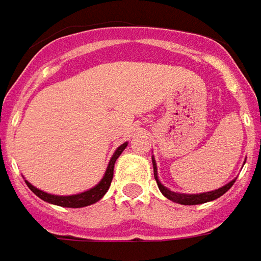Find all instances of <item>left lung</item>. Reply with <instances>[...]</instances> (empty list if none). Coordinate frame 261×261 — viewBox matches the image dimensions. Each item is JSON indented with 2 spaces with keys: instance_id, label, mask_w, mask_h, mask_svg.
Masks as SVG:
<instances>
[{
  "instance_id": "1",
  "label": "left lung",
  "mask_w": 261,
  "mask_h": 261,
  "mask_svg": "<svg viewBox=\"0 0 261 261\" xmlns=\"http://www.w3.org/2000/svg\"><path fill=\"white\" fill-rule=\"evenodd\" d=\"M152 163H153L154 179H156V183H158V186H159V190L162 192V195L165 196V197H168L169 200L179 203V204H202V203L212 202V200H215L217 197H220L222 195H224V193L233 186V183H234V180H231V182L227 183V185H224L223 188L212 190V192H206V193H199V195L176 193V192H172V190H169L168 188H165V186L159 182V179H158V168H156V162H154L153 158H152Z\"/></svg>"
}]
</instances>
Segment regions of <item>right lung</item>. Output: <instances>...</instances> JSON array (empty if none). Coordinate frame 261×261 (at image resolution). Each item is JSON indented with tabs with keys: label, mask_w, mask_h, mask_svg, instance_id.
<instances>
[{
	"label": "right lung",
	"mask_w": 261,
	"mask_h": 261,
	"mask_svg": "<svg viewBox=\"0 0 261 261\" xmlns=\"http://www.w3.org/2000/svg\"><path fill=\"white\" fill-rule=\"evenodd\" d=\"M127 146V142H125L123 145H120L119 148L115 150L112 159L109 161V165H108L107 172L95 188L89 189L86 192H82V193H78V195L72 196H57V195H49V193H45L42 190H39L35 186H32L31 183L27 182V186L31 189L32 192L39 197L42 199L44 202L51 203V204H57V206H62V207H85V206H89L92 203H96L98 200H100L103 195L108 192V189L111 186V182H112L113 177V166H115V162L119 158L120 153L125 150V148Z\"/></svg>",
	"instance_id": "add662e5"
}]
</instances>
